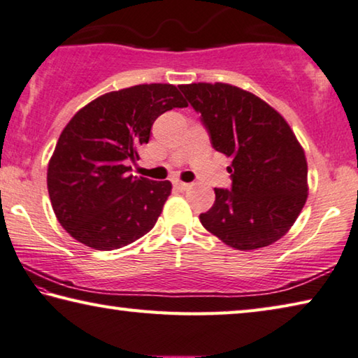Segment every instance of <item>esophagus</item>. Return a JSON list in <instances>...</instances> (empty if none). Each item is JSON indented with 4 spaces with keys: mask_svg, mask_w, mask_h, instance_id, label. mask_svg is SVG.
<instances>
[{
    "mask_svg": "<svg viewBox=\"0 0 358 358\" xmlns=\"http://www.w3.org/2000/svg\"><path fill=\"white\" fill-rule=\"evenodd\" d=\"M174 187H176V189H179V190H187V189H189V187H190V184L182 182V180H176Z\"/></svg>",
    "mask_w": 358,
    "mask_h": 358,
    "instance_id": "esophagus-1",
    "label": "esophagus"
}]
</instances>
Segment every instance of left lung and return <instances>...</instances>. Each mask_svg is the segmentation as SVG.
I'll list each match as a JSON object with an SVG mask.
<instances>
[{
  "label": "left lung",
  "instance_id": "1",
  "mask_svg": "<svg viewBox=\"0 0 358 358\" xmlns=\"http://www.w3.org/2000/svg\"><path fill=\"white\" fill-rule=\"evenodd\" d=\"M179 89L201 114L214 149L231 157V190L214 189L201 225L238 250L276 243L308 200V162L294 130L266 101L236 85L198 82Z\"/></svg>",
  "mask_w": 358,
  "mask_h": 358
}]
</instances>
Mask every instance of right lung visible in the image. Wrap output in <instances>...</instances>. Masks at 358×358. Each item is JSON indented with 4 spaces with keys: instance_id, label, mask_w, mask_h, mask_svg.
I'll return each mask as SVG.
<instances>
[{
    "instance_id": "1",
    "label": "right lung",
    "mask_w": 358,
    "mask_h": 358,
    "mask_svg": "<svg viewBox=\"0 0 358 358\" xmlns=\"http://www.w3.org/2000/svg\"><path fill=\"white\" fill-rule=\"evenodd\" d=\"M189 104L171 84H139L104 93L63 128L47 166L57 220L96 250L120 249L154 228L171 195L169 180L128 174L158 115Z\"/></svg>"
}]
</instances>
